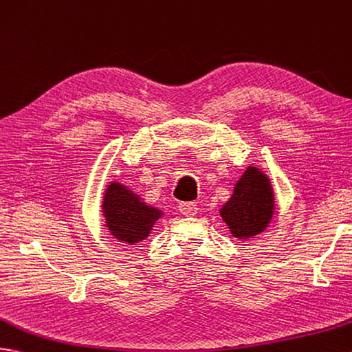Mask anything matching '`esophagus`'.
Instances as JSON below:
<instances>
[{"label": "esophagus", "instance_id": "34e87169", "mask_svg": "<svg viewBox=\"0 0 352 352\" xmlns=\"http://www.w3.org/2000/svg\"><path fill=\"white\" fill-rule=\"evenodd\" d=\"M179 208V213L186 217H193L198 214V206H196L195 202H182L178 206Z\"/></svg>", "mask_w": 352, "mask_h": 352}]
</instances>
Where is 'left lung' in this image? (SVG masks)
Returning <instances> with one entry per match:
<instances>
[{
  "instance_id": "8db88e82",
  "label": "left lung",
  "mask_w": 352,
  "mask_h": 352,
  "mask_svg": "<svg viewBox=\"0 0 352 352\" xmlns=\"http://www.w3.org/2000/svg\"><path fill=\"white\" fill-rule=\"evenodd\" d=\"M219 213L235 239L249 240L264 232L274 214L270 178L259 168L248 166Z\"/></svg>"
}]
</instances>
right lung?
I'll return each instance as SVG.
<instances>
[{"mask_svg": "<svg viewBox=\"0 0 352 352\" xmlns=\"http://www.w3.org/2000/svg\"><path fill=\"white\" fill-rule=\"evenodd\" d=\"M104 225L113 239L127 244H136L153 231V226L163 217V211L146 206L141 196L127 186L112 182L106 186L102 201Z\"/></svg>", "mask_w": 352, "mask_h": 352, "instance_id": "obj_1", "label": "right lung"}]
</instances>
